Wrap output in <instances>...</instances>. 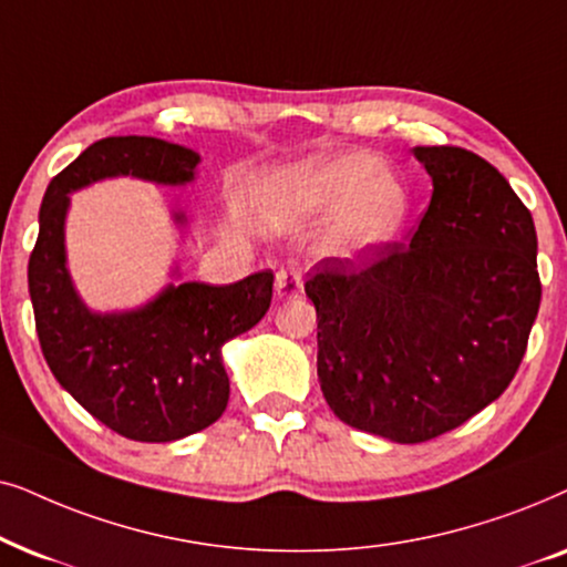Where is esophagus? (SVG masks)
I'll return each mask as SVG.
<instances>
[{
    "mask_svg": "<svg viewBox=\"0 0 567 567\" xmlns=\"http://www.w3.org/2000/svg\"><path fill=\"white\" fill-rule=\"evenodd\" d=\"M275 290L279 298H292L303 290V269L298 264H288V267L277 269L275 275Z\"/></svg>",
    "mask_w": 567,
    "mask_h": 567,
    "instance_id": "34e87169",
    "label": "esophagus"
}]
</instances>
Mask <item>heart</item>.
I'll return each mask as SVG.
<instances>
[{
    "label": "heart",
    "instance_id": "obj_1",
    "mask_svg": "<svg viewBox=\"0 0 567 567\" xmlns=\"http://www.w3.org/2000/svg\"><path fill=\"white\" fill-rule=\"evenodd\" d=\"M264 202L282 220H311L339 207L331 240L347 251L389 244L410 217V194L402 181L362 153L292 165L269 181Z\"/></svg>",
    "mask_w": 567,
    "mask_h": 567
}]
</instances>
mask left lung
<instances>
[{"label": "left lung", "mask_w": 567, "mask_h": 567, "mask_svg": "<svg viewBox=\"0 0 567 567\" xmlns=\"http://www.w3.org/2000/svg\"><path fill=\"white\" fill-rule=\"evenodd\" d=\"M433 196L410 244L329 256L306 296L319 381L347 425L422 443L508 389L537 319V230L501 171L464 147H414Z\"/></svg>", "instance_id": "1"}]
</instances>
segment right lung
Instances as JSON below:
<instances>
[{
	"label": "right lung",
	"instance_id": "1",
	"mask_svg": "<svg viewBox=\"0 0 567 567\" xmlns=\"http://www.w3.org/2000/svg\"><path fill=\"white\" fill-rule=\"evenodd\" d=\"M199 155L155 137H105L51 178L28 261L35 331L51 373L113 433L168 443L213 425L228 406L223 344L269 311V269L233 285H168L137 311L93 313L74 290L64 251L70 194L101 178L165 186L194 181ZM176 220L186 217L176 213Z\"/></svg>",
	"mask_w": 567,
	"mask_h": 567
}]
</instances>
